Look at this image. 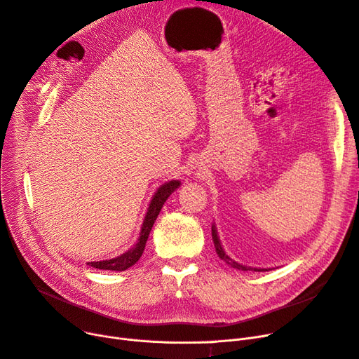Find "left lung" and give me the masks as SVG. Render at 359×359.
I'll return each instance as SVG.
<instances>
[{
  "mask_svg": "<svg viewBox=\"0 0 359 359\" xmlns=\"http://www.w3.org/2000/svg\"><path fill=\"white\" fill-rule=\"evenodd\" d=\"M211 231H212V241H214V246H215V252L217 255L219 256L221 260H224L225 263H229L230 266L238 269V271H256V272H262V271H271V268H252V266H244V265H240V263H237L236 260H233L227 253H225V250L222 249V244H221V240H219V236H218V231H217V227H215V222H212V227H211Z\"/></svg>",
  "mask_w": 359,
  "mask_h": 359,
  "instance_id": "1",
  "label": "left lung"
}]
</instances>
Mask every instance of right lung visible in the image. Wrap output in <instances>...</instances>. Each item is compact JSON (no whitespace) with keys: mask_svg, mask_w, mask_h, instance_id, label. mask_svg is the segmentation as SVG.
Here are the masks:
<instances>
[{"mask_svg":"<svg viewBox=\"0 0 359 359\" xmlns=\"http://www.w3.org/2000/svg\"><path fill=\"white\" fill-rule=\"evenodd\" d=\"M180 186V180H170L165 182L164 184H161L158 189L156 191V194L153 195V199H151L142 225H141V231H140V237L137 240V243L132 246L128 252L122 253L121 256H116L113 259H107V260H99V262H88L87 265L93 266L96 269H103V271H116V272H122L126 271L128 268H130L132 265H135V263L140 260V257L144 253L145 249V244L149 236L151 229H153V225L163 208L164 202L167 201V198L172 195L177 187Z\"/></svg>","mask_w":359,"mask_h":359,"instance_id":"right-lung-1","label":"right lung"}]
</instances>
